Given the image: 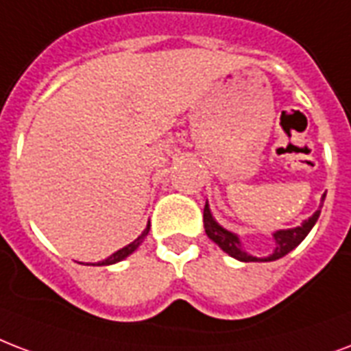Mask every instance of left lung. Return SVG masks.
Instances as JSON below:
<instances>
[{
  "mask_svg": "<svg viewBox=\"0 0 351 351\" xmlns=\"http://www.w3.org/2000/svg\"><path fill=\"white\" fill-rule=\"evenodd\" d=\"M322 202H324V197H322ZM318 215H320V210L315 211L311 217L307 219V221H304V223H302L300 226H296V228L278 230V232H274V234H272V237H274V252H272L271 256H267V258H256V256H250L248 252H245L237 234L223 228V226L213 219L208 202H206L204 206V230L206 235H208L213 243H217L224 252L228 254V256H232V258L239 259V261H245V263H248V261H276V259L287 256L291 250H294V248L300 245L302 241L306 239V235L311 232V228L315 226V223H317Z\"/></svg>",
  "mask_w": 351,
  "mask_h": 351,
  "instance_id": "1",
  "label": "left lung"
}]
</instances>
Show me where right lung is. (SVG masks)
<instances>
[{
  "label": "right lung",
  "instance_id": "obj_1",
  "mask_svg": "<svg viewBox=\"0 0 351 351\" xmlns=\"http://www.w3.org/2000/svg\"><path fill=\"white\" fill-rule=\"evenodd\" d=\"M149 228H151V224H147V228L143 230V234H141L138 239H134L130 245H127V247H123L121 250L114 252L110 258H106V259H103V261H99L97 265H114V263H117V261H123V259L127 258V256H130V254H132L134 250H136V248L140 247L141 243H143V239H145L147 234H149Z\"/></svg>",
  "mask_w": 351,
  "mask_h": 351
}]
</instances>
